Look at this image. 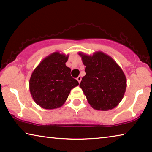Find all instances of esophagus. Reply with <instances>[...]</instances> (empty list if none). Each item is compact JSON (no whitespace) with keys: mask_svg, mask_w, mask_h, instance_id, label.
Returning <instances> with one entry per match:
<instances>
[{"mask_svg":"<svg viewBox=\"0 0 152 152\" xmlns=\"http://www.w3.org/2000/svg\"><path fill=\"white\" fill-rule=\"evenodd\" d=\"M76 80H78V82L79 83H80V81H81V77H80V76H78V78H76Z\"/></svg>","mask_w":152,"mask_h":152,"instance_id":"34e87169","label":"esophagus"}]
</instances>
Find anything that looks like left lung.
I'll return each instance as SVG.
<instances>
[{
  "instance_id": "8db88e82",
  "label": "left lung",
  "mask_w": 152,
  "mask_h": 152,
  "mask_svg": "<svg viewBox=\"0 0 152 152\" xmlns=\"http://www.w3.org/2000/svg\"><path fill=\"white\" fill-rule=\"evenodd\" d=\"M86 75L80 87L94 110L107 111L118 106L125 93L127 79L116 62L102 52L87 55L78 52Z\"/></svg>"
}]
</instances>
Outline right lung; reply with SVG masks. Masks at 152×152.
<instances>
[{
    "label": "right lung",
    "mask_w": 152,
    "mask_h": 152,
    "mask_svg": "<svg viewBox=\"0 0 152 152\" xmlns=\"http://www.w3.org/2000/svg\"><path fill=\"white\" fill-rule=\"evenodd\" d=\"M69 55L55 52L45 58L29 79V91L33 100L45 110L59 108L65 103L72 89L79 83L71 76L66 66Z\"/></svg>",
    "instance_id": "right-lung-1"
}]
</instances>
